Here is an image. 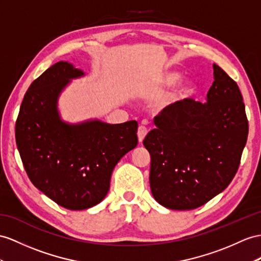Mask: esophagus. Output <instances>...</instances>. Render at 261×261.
I'll use <instances>...</instances> for the list:
<instances>
[{
    "label": "esophagus",
    "mask_w": 261,
    "mask_h": 261,
    "mask_svg": "<svg viewBox=\"0 0 261 261\" xmlns=\"http://www.w3.org/2000/svg\"><path fill=\"white\" fill-rule=\"evenodd\" d=\"M137 135H138V139H139V142H140V143H142V141H143V139L145 138V136H146V135H148V129H146L144 125H139V128H138V132H137Z\"/></svg>",
    "instance_id": "1"
}]
</instances>
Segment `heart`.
<instances>
[{
  "label": "heart",
  "instance_id": "b5f03b06",
  "mask_svg": "<svg viewBox=\"0 0 261 261\" xmlns=\"http://www.w3.org/2000/svg\"><path fill=\"white\" fill-rule=\"evenodd\" d=\"M179 78H181V73L175 70H169L163 72L161 77L158 80V86L156 89L159 91H163L171 88V87L174 86ZM197 86L194 80L191 78H186L183 82L179 83L174 89L168 95H165L161 99V106L163 108H169V107L175 106L176 103H179L184 101V100L193 97V95L196 92Z\"/></svg>",
  "mask_w": 261,
  "mask_h": 261
}]
</instances>
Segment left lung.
I'll list each match as a JSON object with an SVG mask.
<instances>
[{
  "label": "left lung",
  "mask_w": 261,
  "mask_h": 261,
  "mask_svg": "<svg viewBox=\"0 0 261 261\" xmlns=\"http://www.w3.org/2000/svg\"><path fill=\"white\" fill-rule=\"evenodd\" d=\"M206 102L186 99L154 118L143 144L151 155L150 188L159 204L189 211L232 181L248 137L243 96L216 64Z\"/></svg>",
  "instance_id": "obj_1"
}]
</instances>
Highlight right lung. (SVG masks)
Wrapping results in <instances>:
<instances>
[{
    "mask_svg": "<svg viewBox=\"0 0 261 261\" xmlns=\"http://www.w3.org/2000/svg\"><path fill=\"white\" fill-rule=\"evenodd\" d=\"M85 76L68 62H58L26 91L15 124V139L31 182L67 210L99 204L110 188L112 171L138 144V122L110 124L98 119L63 121L58 98L71 79Z\"/></svg>",
    "mask_w": 261,
    "mask_h": 261,
    "instance_id": "1",
    "label": "right lung"
}]
</instances>
